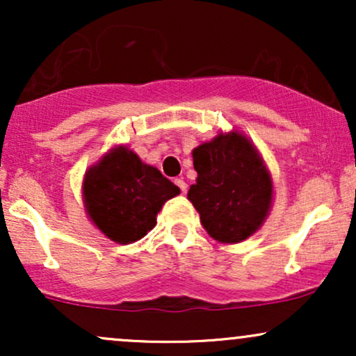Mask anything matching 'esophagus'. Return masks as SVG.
Segmentation results:
<instances>
[{"instance_id": "34e87169", "label": "esophagus", "mask_w": 356, "mask_h": 356, "mask_svg": "<svg viewBox=\"0 0 356 356\" xmlns=\"http://www.w3.org/2000/svg\"><path fill=\"white\" fill-rule=\"evenodd\" d=\"M175 184H177L179 189L182 191V194H186V192H187V184H186V181H182V179H175Z\"/></svg>"}]
</instances>
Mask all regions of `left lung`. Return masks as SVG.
I'll return each mask as SVG.
<instances>
[{
	"instance_id": "left-lung-1",
	"label": "left lung",
	"mask_w": 356,
	"mask_h": 356,
	"mask_svg": "<svg viewBox=\"0 0 356 356\" xmlns=\"http://www.w3.org/2000/svg\"><path fill=\"white\" fill-rule=\"evenodd\" d=\"M192 159L197 179L187 199L207 234L236 244L259 231L273 206V177L251 138L219 132L195 147Z\"/></svg>"
}]
</instances>
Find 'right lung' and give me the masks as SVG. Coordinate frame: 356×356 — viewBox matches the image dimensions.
I'll return each mask as SVG.
<instances>
[{
    "label": "right lung",
    "instance_id": "add662e5",
    "mask_svg": "<svg viewBox=\"0 0 356 356\" xmlns=\"http://www.w3.org/2000/svg\"><path fill=\"white\" fill-rule=\"evenodd\" d=\"M181 194L157 167L145 164L127 145H115L88 167L81 199L93 226L117 244L142 239L157 224L162 206Z\"/></svg>",
    "mask_w": 356,
    "mask_h": 356
}]
</instances>
